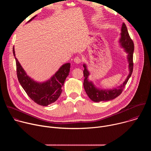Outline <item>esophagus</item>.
Here are the masks:
<instances>
[{"label":"esophagus","mask_w":151,"mask_h":151,"mask_svg":"<svg viewBox=\"0 0 151 151\" xmlns=\"http://www.w3.org/2000/svg\"><path fill=\"white\" fill-rule=\"evenodd\" d=\"M81 59L79 58V57H75V58H74V62L75 63H76V64H79L80 63H81Z\"/></svg>","instance_id":"34e87169"}]
</instances>
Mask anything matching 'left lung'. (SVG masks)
Instances as JSON below:
<instances>
[{"instance_id": "8db88e82", "label": "left lung", "mask_w": 151, "mask_h": 151, "mask_svg": "<svg viewBox=\"0 0 151 151\" xmlns=\"http://www.w3.org/2000/svg\"><path fill=\"white\" fill-rule=\"evenodd\" d=\"M118 42L119 47L127 54V59L128 63L129 73L124 82L117 87V88H114L112 89H102L97 88L93 82L89 80L88 76H90V73L87 69L86 64H83V67L84 68L83 73L85 77L83 81V87L89 98L94 102L109 101L119 96L122 92L125 85L132 74L133 69V57L134 52V44L130 36H129L127 27L124 23L122 25L121 37Z\"/></svg>"}]
</instances>
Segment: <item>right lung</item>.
<instances>
[{
    "label": "right lung",
    "instance_id": "add662e5",
    "mask_svg": "<svg viewBox=\"0 0 151 151\" xmlns=\"http://www.w3.org/2000/svg\"><path fill=\"white\" fill-rule=\"evenodd\" d=\"M37 15L32 18L28 23ZM13 54L17 66V73L18 81L29 97L37 104L47 106L55 102L60 97L64 81L70 72V63L63 64L59 69L49 79L44 82H37L31 78L21 66L15 57L14 47Z\"/></svg>",
    "mask_w": 151,
    "mask_h": 151
}]
</instances>
